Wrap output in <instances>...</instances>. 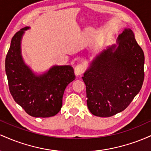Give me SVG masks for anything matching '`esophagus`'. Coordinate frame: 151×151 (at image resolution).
<instances>
[{"mask_svg": "<svg viewBox=\"0 0 151 151\" xmlns=\"http://www.w3.org/2000/svg\"><path fill=\"white\" fill-rule=\"evenodd\" d=\"M84 72V67L81 64H79L74 68V73L77 76H80Z\"/></svg>", "mask_w": 151, "mask_h": 151, "instance_id": "esophagus-1", "label": "esophagus"}]
</instances>
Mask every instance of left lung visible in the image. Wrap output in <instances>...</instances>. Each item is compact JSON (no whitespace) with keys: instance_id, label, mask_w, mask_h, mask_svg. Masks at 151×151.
<instances>
[{"instance_id":"obj_1","label":"left lung","mask_w":151,"mask_h":151,"mask_svg":"<svg viewBox=\"0 0 151 151\" xmlns=\"http://www.w3.org/2000/svg\"><path fill=\"white\" fill-rule=\"evenodd\" d=\"M144 61L133 31L125 28L116 44L93 58L82 77L90 112L110 117L127 108L143 85Z\"/></svg>"}]
</instances>
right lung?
<instances>
[{
	"label": "right lung",
	"mask_w": 151,
	"mask_h": 151,
	"mask_svg": "<svg viewBox=\"0 0 151 151\" xmlns=\"http://www.w3.org/2000/svg\"><path fill=\"white\" fill-rule=\"evenodd\" d=\"M25 27L11 40L6 58V72L10 92L15 101L31 116L46 118L61 110L67 86L75 79L70 65H54L42 74H37L24 62L21 40Z\"/></svg>",
	"instance_id": "1"
}]
</instances>
